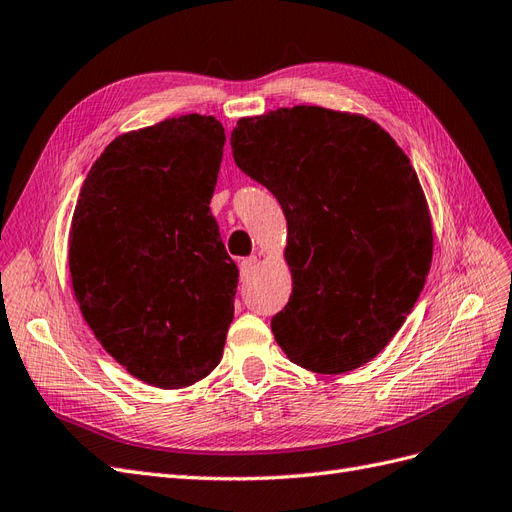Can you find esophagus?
<instances>
[{"mask_svg": "<svg viewBox=\"0 0 512 512\" xmlns=\"http://www.w3.org/2000/svg\"><path fill=\"white\" fill-rule=\"evenodd\" d=\"M256 265H258V258L256 256H250V258H243L239 262V271H241V277L243 280H247L254 271H256Z\"/></svg>", "mask_w": 512, "mask_h": 512, "instance_id": "esophagus-1", "label": "esophagus"}]
</instances>
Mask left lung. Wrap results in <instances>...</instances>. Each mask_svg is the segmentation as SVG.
Segmentation results:
<instances>
[{"label":"left lung","instance_id":"left-lung-1","mask_svg":"<svg viewBox=\"0 0 512 512\" xmlns=\"http://www.w3.org/2000/svg\"><path fill=\"white\" fill-rule=\"evenodd\" d=\"M232 158L282 205L292 294L275 342L316 374L376 359L425 286L433 228L416 170L376 121L322 106L243 117Z\"/></svg>","mask_w":512,"mask_h":512}]
</instances>
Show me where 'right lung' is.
<instances>
[{
  "instance_id": "add662e5",
  "label": "right lung",
  "mask_w": 512,
  "mask_h": 512,
  "mask_svg": "<svg viewBox=\"0 0 512 512\" xmlns=\"http://www.w3.org/2000/svg\"><path fill=\"white\" fill-rule=\"evenodd\" d=\"M226 134L181 115L117 136L91 166L70 228L76 303L102 348L158 389L218 367L239 269L209 203Z\"/></svg>"
}]
</instances>
